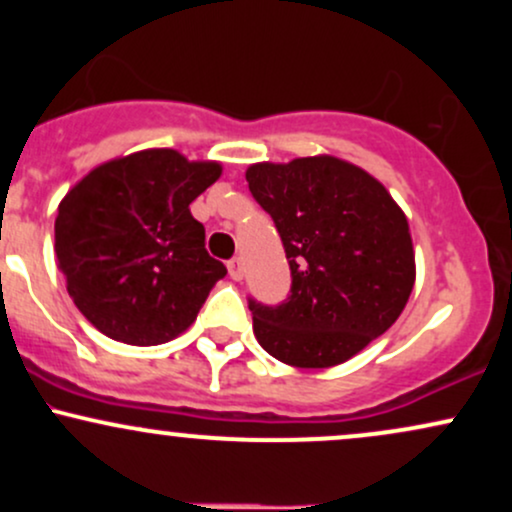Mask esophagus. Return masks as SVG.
Wrapping results in <instances>:
<instances>
[{
	"instance_id": "1",
	"label": "esophagus",
	"mask_w": 512,
	"mask_h": 512,
	"mask_svg": "<svg viewBox=\"0 0 512 512\" xmlns=\"http://www.w3.org/2000/svg\"><path fill=\"white\" fill-rule=\"evenodd\" d=\"M228 274H231V279H233V281H240V279H243L245 267H243V260H240V257H233V260L228 262Z\"/></svg>"
}]
</instances>
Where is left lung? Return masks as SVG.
Wrapping results in <instances>:
<instances>
[{"mask_svg": "<svg viewBox=\"0 0 512 512\" xmlns=\"http://www.w3.org/2000/svg\"><path fill=\"white\" fill-rule=\"evenodd\" d=\"M252 197L272 216L291 264L279 308L252 301V330L276 361L332 368L402 315L416 281L409 221L368 170L317 154L252 163Z\"/></svg>", "mask_w": 512, "mask_h": 512, "instance_id": "left-lung-1", "label": "left lung"}]
</instances>
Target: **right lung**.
<instances>
[{
  "label": "right lung",
  "instance_id": "add662e5",
  "mask_svg": "<svg viewBox=\"0 0 512 512\" xmlns=\"http://www.w3.org/2000/svg\"><path fill=\"white\" fill-rule=\"evenodd\" d=\"M221 173L219 161L142 149L88 170L64 195L55 219L57 267L98 332L154 346L197 320L226 267L209 257L190 204Z\"/></svg>",
  "mask_w": 512,
  "mask_h": 512
}]
</instances>
